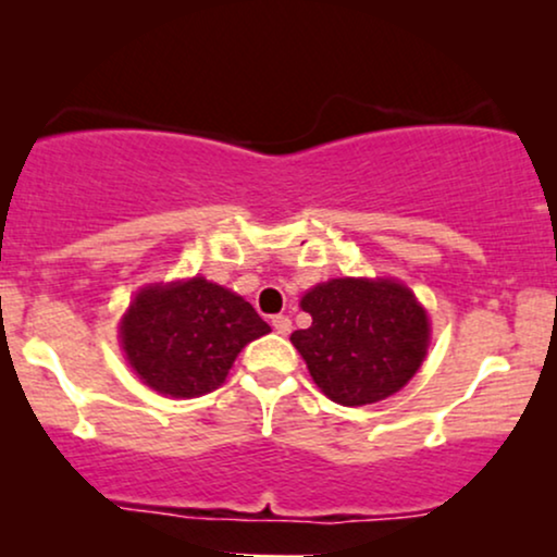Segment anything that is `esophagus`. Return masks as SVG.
Wrapping results in <instances>:
<instances>
[{"instance_id":"esophagus-1","label":"esophagus","mask_w":557,"mask_h":557,"mask_svg":"<svg viewBox=\"0 0 557 557\" xmlns=\"http://www.w3.org/2000/svg\"><path fill=\"white\" fill-rule=\"evenodd\" d=\"M272 327H274V332H277V335H287V332H290V327H293V322L285 314H277V317H272Z\"/></svg>"}]
</instances>
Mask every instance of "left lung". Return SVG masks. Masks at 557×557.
Listing matches in <instances>:
<instances>
[{"label": "left lung", "mask_w": 557, "mask_h": 557, "mask_svg": "<svg viewBox=\"0 0 557 557\" xmlns=\"http://www.w3.org/2000/svg\"><path fill=\"white\" fill-rule=\"evenodd\" d=\"M309 330L290 335L322 393L341 406L385 400L417 374L430 322L413 293L393 280H330L300 300Z\"/></svg>", "instance_id": "obj_1"}]
</instances>
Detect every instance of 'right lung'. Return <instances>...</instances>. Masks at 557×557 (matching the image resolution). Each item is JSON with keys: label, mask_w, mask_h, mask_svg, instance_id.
I'll return each instance as SVG.
<instances>
[{"label": "right lung", "mask_w": 557, "mask_h": 557, "mask_svg": "<svg viewBox=\"0 0 557 557\" xmlns=\"http://www.w3.org/2000/svg\"><path fill=\"white\" fill-rule=\"evenodd\" d=\"M267 332L270 324L248 300L194 277L140 290L120 337L146 385L172 398H196L220 387L243 345Z\"/></svg>", "instance_id": "add662e5"}]
</instances>
